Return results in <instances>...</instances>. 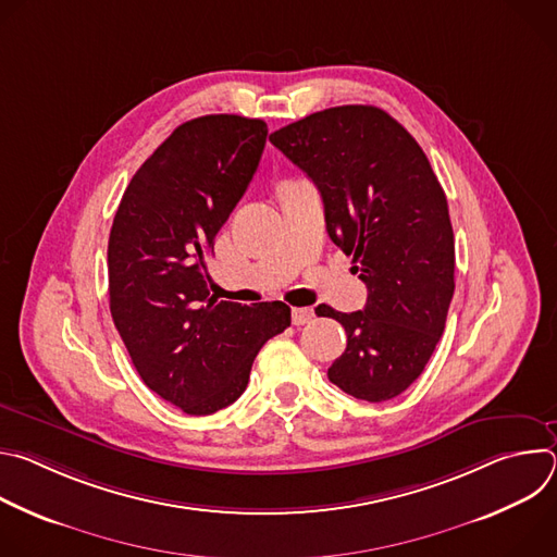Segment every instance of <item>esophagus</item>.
I'll use <instances>...</instances> for the list:
<instances>
[{"instance_id": "34e87169", "label": "esophagus", "mask_w": 557, "mask_h": 557, "mask_svg": "<svg viewBox=\"0 0 557 557\" xmlns=\"http://www.w3.org/2000/svg\"><path fill=\"white\" fill-rule=\"evenodd\" d=\"M312 317H314V314H312L310 308H293V310H290V320H293L295 326H306V324H310Z\"/></svg>"}]
</instances>
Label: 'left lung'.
Wrapping results in <instances>:
<instances>
[{
	"label": "left lung",
	"mask_w": 557,
	"mask_h": 557,
	"mask_svg": "<svg viewBox=\"0 0 557 557\" xmlns=\"http://www.w3.org/2000/svg\"><path fill=\"white\" fill-rule=\"evenodd\" d=\"M269 140L320 189L331 240L352 256L363 310L333 317L348 346L329 379L381 404L423 372L454 295V231L445 191L412 134L374 106L314 112Z\"/></svg>",
	"instance_id": "8db88e82"
}]
</instances>
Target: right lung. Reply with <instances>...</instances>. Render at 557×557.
Listing matches in <instances>:
<instances>
[{"label":"right lung","instance_id":"right-lung-1","mask_svg":"<svg viewBox=\"0 0 557 557\" xmlns=\"http://www.w3.org/2000/svg\"><path fill=\"white\" fill-rule=\"evenodd\" d=\"M267 123L209 114L178 125L129 181L108 243L110 310L145 385L205 417L247 389L260 348L290 326L284 301L209 295L205 256L245 196Z\"/></svg>","mask_w":557,"mask_h":557}]
</instances>
